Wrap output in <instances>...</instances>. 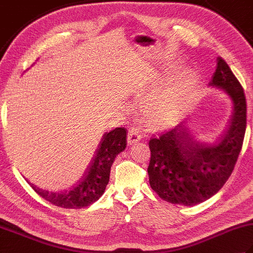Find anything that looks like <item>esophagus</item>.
Returning a JSON list of instances; mask_svg holds the SVG:
<instances>
[{
	"mask_svg": "<svg viewBox=\"0 0 253 253\" xmlns=\"http://www.w3.org/2000/svg\"><path fill=\"white\" fill-rule=\"evenodd\" d=\"M141 133L140 130L137 129V128H130L129 131H128V137H127V140H128V144H133L138 141L141 140Z\"/></svg>",
	"mask_w": 253,
	"mask_h": 253,
	"instance_id": "esophagus-1",
	"label": "esophagus"
}]
</instances>
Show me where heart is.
Wrapping results in <instances>:
<instances>
[{
  "label": "heart",
  "instance_id": "1",
  "mask_svg": "<svg viewBox=\"0 0 253 253\" xmlns=\"http://www.w3.org/2000/svg\"><path fill=\"white\" fill-rule=\"evenodd\" d=\"M197 82V74L186 71L173 83L154 90L141 102V109L150 121L168 123L179 114L187 95Z\"/></svg>",
  "mask_w": 253,
  "mask_h": 253
}]
</instances>
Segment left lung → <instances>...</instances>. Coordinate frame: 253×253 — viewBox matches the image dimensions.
Masks as SVG:
<instances>
[{
	"instance_id": "8db88e82",
	"label": "left lung",
	"mask_w": 253,
	"mask_h": 253,
	"mask_svg": "<svg viewBox=\"0 0 253 253\" xmlns=\"http://www.w3.org/2000/svg\"><path fill=\"white\" fill-rule=\"evenodd\" d=\"M209 85L223 89L233 102L229 126L219 140L206 142L180 122L149 141L150 186L168 202L191 207L215 195L233 173L243 147L247 124L244 89L222 57H217Z\"/></svg>"
}]
</instances>
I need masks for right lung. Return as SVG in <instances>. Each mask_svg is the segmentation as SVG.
<instances>
[{"label": "right lung", "instance_id": "add662e5", "mask_svg": "<svg viewBox=\"0 0 253 253\" xmlns=\"http://www.w3.org/2000/svg\"><path fill=\"white\" fill-rule=\"evenodd\" d=\"M126 132L124 127L105 132L95 150L92 160L83 176L68 189L62 192H50L30 184L38 195L56 207L64 209H82L99 200L109 184L111 166L115 158L126 148Z\"/></svg>", "mask_w": 253, "mask_h": 253}]
</instances>
